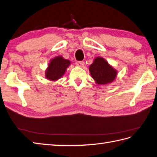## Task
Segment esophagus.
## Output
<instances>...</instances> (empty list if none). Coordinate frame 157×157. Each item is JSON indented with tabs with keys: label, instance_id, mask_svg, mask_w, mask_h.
I'll return each instance as SVG.
<instances>
[{
	"label": "esophagus",
	"instance_id": "34e87169",
	"mask_svg": "<svg viewBox=\"0 0 157 157\" xmlns=\"http://www.w3.org/2000/svg\"><path fill=\"white\" fill-rule=\"evenodd\" d=\"M76 65H77L78 67H82L84 65H85V62H83V61H76Z\"/></svg>",
	"mask_w": 157,
	"mask_h": 157
}]
</instances>
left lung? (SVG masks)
Here are the masks:
<instances>
[{
    "label": "left lung",
    "instance_id": "obj_1",
    "mask_svg": "<svg viewBox=\"0 0 157 157\" xmlns=\"http://www.w3.org/2000/svg\"><path fill=\"white\" fill-rule=\"evenodd\" d=\"M90 75L98 85H106L113 82L117 75V70L110 66L102 57H97L89 67Z\"/></svg>",
    "mask_w": 157,
    "mask_h": 157
}]
</instances>
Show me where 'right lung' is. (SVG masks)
I'll list each match as a JSON object with an SVG mask.
<instances>
[{"mask_svg": "<svg viewBox=\"0 0 157 157\" xmlns=\"http://www.w3.org/2000/svg\"><path fill=\"white\" fill-rule=\"evenodd\" d=\"M70 64L69 60L64 59L61 56L53 58L45 71V77L51 81H57L65 73L67 68Z\"/></svg>", "mask_w": 157, "mask_h": 157, "instance_id": "1", "label": "right lung"}]
</instances>
